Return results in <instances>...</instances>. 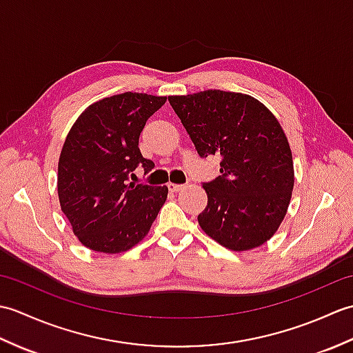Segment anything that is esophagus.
I'll use <instances>...</instances> for the list:
<instances>
[{
	"label": "esophagus",
	"mask_w": 353,
	"mask_h": 353,
	"mask_svg": "<svg viewBox=\"0 0 353 353\" xmlns=\"http://www.w3.org/2000/svg\"><path fill=\"white\" fill-rule=\"evenodd\" d=\"M168 186V190L171 191V192H177V191H182L183 188H185V185H181V183H168L167 185Z\"/></svg>",
	"instance_id": "1"
}]
</instances>
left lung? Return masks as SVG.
<instances>
[{
    "label": "left lung",
    "instance_id": "8db88e82",
    "mask_svg": "<svg viewBox=\"0 0 353 353\" xmlns=\"http://www.w3.org/2000/svg\"><path fill=\"white\" fill-rule=\"evenodd\" d=\"M201 157L221 156L203 183L208 206L199 224L216 243L244 252L279 229L294 186L288 139L276 117L250 95L220 89L168 97Z\"/></svg>",
    "mask_w": 353,
    "mask_h": 353
}]
</instances>
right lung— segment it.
Segmentation results:
<instances>
[{"label": "right lung", "instance_id": "right-lung-1", "mask_svg": "<svg viewBox=\"0 0 353 353\" xmlns=\"http://www.w3.org/2000/svg\"><path fill=\"white\" fill-rule=\"evenodd\" d=\"M167 97L124 92L86 108L66 134L57 168L62 212L88 249L121 253L144 239L168 196L167 186L129 183L152 171L139 134Z\"/></svg>", "mask_w": 353, "mask_h": 353}]
</instances>
